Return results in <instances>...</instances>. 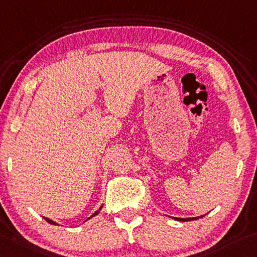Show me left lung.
I'll use <instances>...</instances> for the list:
<instances>
[{
  "label": "left lung",
  "mask_w": 257,
  "mask_h": 257,
  "mask_svg": "<svg viewBox=\"0 0 257 257\" xmlns=\"http://www.w3.org/2000/svg\"><path fill=\"white\" fill-rule=\"evenodd\" d=\"M200 217H203L202 216H198V217H187V218H180V217H173L174 219H176V221H180V222H189V221H193V219H198Z\"/></svg>",
  "instance_id": "8db88e82"
}]
</instances>
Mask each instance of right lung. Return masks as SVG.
Here are the masks:
<instances>
[{"label": "right lung", "instance_id": "obj_1", "mask_svg": "<svg viewBox=\"0 0 257 257\" xmlns=\"http://www.w3.org/2000/svg\"><path fill=\"white\" fill-rule=\"evenodd\" d=\"M101 208H103V206H100V208H99L98 210H96V211H95V213H93V214L91 215V216H90V217H88L87 219H85V221H88V219H90V218H92V217H95V216H96V215H98V214H99V211H100V209H101ZM44 219H46V221H47L48 223H50V224H52V225H58V224H57L56 222H54V221H51V219H50V218H48V217H44ZM85 221H84V222H85Z\"/></svg>", "mask_w": 257, "mask_h": 257}]
</instances>
